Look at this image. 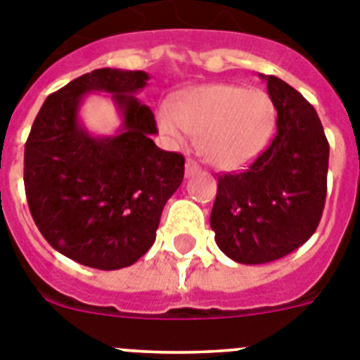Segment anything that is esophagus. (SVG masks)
I'll return each instance as SVG.
<instances>
[{"mask_svg":"<svg viewBox=\"0 0 360 360\" xmlns=\"http://www.w3.org/2000/svg\"><path fill=\"white\" fill-rule=\"evenodd\" d=\"M199 172H201V167H199L198 162L193 161V159H186V165H184V174H186V177L195 176Z\"/></svg>","mask_w":360,"mask_h":360,"instance_id":"1","label":"esophagus"}]
</instances>
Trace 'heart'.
<instances>
[{"label": "heart", "mask_w": 360, "mask_h": 360, "mask_svg": "<svg viewBox=\"0 0 360 360\" xmlns=\"http://www.w3.org/2000/svg\"><path fill=\"white\" fill-rule=\"evenodd\" d=\"M277 110L264 90L240 85H205L159 112V130L172 145L199 139V152L221 170L246 167L274 136Z\"/></svg>", "instance_id": "heart-1"}]
</instances>
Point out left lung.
I'll use <instances>...</instances> for the list:
<instances>
[{
    "label": "left lung",
    "instance_id": "1",
    "mask_svg": "<svg viewBox=\"0 0 360 360\" xmlns=\"http://www.w3.org/2000/svg\"><path fill=\"white\" fill-rule=\"evenodd\" d=\"M277 110L274 141L245 172L217 177L215 243L240 264L292 254L314 236L326 201L330 145L314 106L293 86L262 76Z\"/></svg>",
    "mask_w": 360,
    "mask_h": 360
}]
</instances>
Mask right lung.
<instances>
[{
    "mask_svg": "<svg viewBox=\"0 0 360 360\" xmlns=\"http://www.w3.org/2000/svg\"><path fill=\"white\" fill-rule=\"evenodd\" d=\"M143 70L98 68L50 94L25 145V192L34 223L59 254L98 270L130 266L154 245L161 212L184 176V158L150 139L154 114L134 96ZM106 91L122 115L115 136L79 121L86 93Z\"/></svg>",
    "mask_w": 360,
    "mask_h": 360,
    "instance_id": "right-lung-1",
    "label": "right lung"
}]
</instances>
